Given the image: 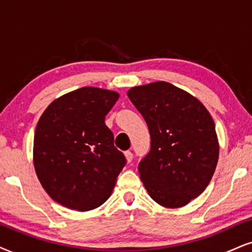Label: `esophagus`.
Listing matches in <instances>:
<instances>
[{
	"instance_id": "obj_1",
	"label": "esophagus",
	"mask_w": 252,
	"mask_h": 252,
	"mask_svg": "<svg viewBox=\"0 0 252 252\" xmlns=\"http://www.w3.org/2000/svg\"><path fill=\"white\" fill-rule=\"evenodd\" d=\"M124 156H126V161H128V163H131V160H132V158H133L132 152L131 151H126V152H124Z\"/></svg>"
}]
</instances>
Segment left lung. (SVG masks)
Here are the masks:
<instances>
[{"label": "left lung", "instance_id": "left-lung-1", "mask_svg": "<svg viewBox=\"0 0 252 252\" xmlns=\"http://www.w3.org/2000/svg\"><path fill=\"white\" fill-rule=\"evenodd\" d=\"M128 96L151 136L138 172L149 195L178 208L201 194L216 168L219 142L211 114L195 97L165 81L137 86Z\"/></svg>", "mask_w": 252, "mask_h": 252}]
</instances>
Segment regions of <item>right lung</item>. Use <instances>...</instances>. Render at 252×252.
<instances>
[{
  "instance_id": "add662e5",
  "label": "right lung",
  "mask_w": 252,
  "mask_h": 252,
  "mask_svg": "<svg viewBox=\"0 0 252 252\" xmlns=\"http://www.w3.org/2000/svg\"><path fill=\"white\" fill-rule=\"evenodd\" d=\"M120 95L82 87L53 101L38 121L33 164L41 186L60 205L91 211L106 202L126 159L104 123Z\"/></svg>"
}]
</instances>
